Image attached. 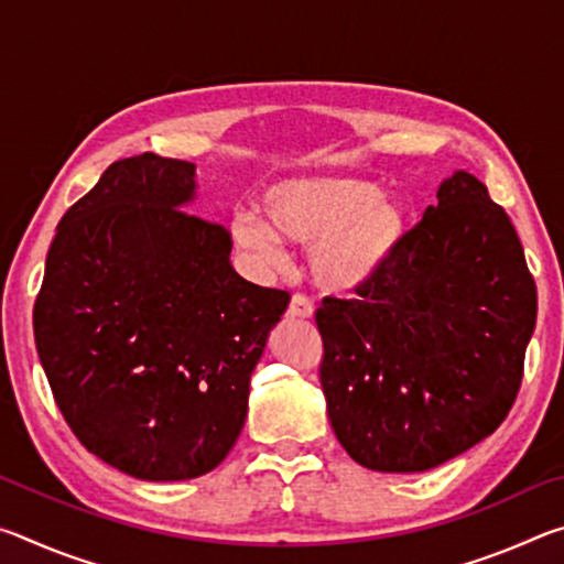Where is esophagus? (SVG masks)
Here are the masks:
<instances>
[{"label": "esophagus", "mask_w": 564, "mask_h": 564, "mask_svg": "<svg viewBox=\"0 0 564 564\" xmlns=\"http://www.w3.org/2000/svg\"><path fill=\"white\" fill-rule=\"evenodd\" d=\"M313 301L308 299V295L303 293H295L291 299V305H289V318H313Z\"/></svg>", "instance_id": "obj_1"}]
</instances>
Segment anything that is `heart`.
Listing matches in <instances>:
<instances>
[{
  "label": "heart",
  "instance_id": "b5f03b06",
  "mask_svg": "<svg viewBox=\"0 0 564 564\" xmlns=\"http://www.w3.org/2000/svg\"><path fill=\"white\" fill-rule=\"evenodd\" d=\"M263 208L269 221L251 212L234 216L236 246L271 269L285 261L283 238L311 246L313 281L330 293H352L376 281L408 226L403 202L362 178H285L265 191Z\"/></svg>",
  "mask_w": 564,
  "mask_h": 564
}]
</instances>
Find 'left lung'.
Here are the masks:
<instances>
[{"mask_svg": "<svg viewBox=\"0 0 564 564\" xmlns=\"http://www.w3.org/2000/svg\"><path fill=\"white\" fill-rule=\"evenodd\" d=\"M356 299H323L321 386L338 443L378 473H423L508 417L538 318L518 231L455 171Z\"/></svg>", "mask_w": 564, "mask_h": 564, "instance_id": "1", "label": "left lung"}]
</instances>
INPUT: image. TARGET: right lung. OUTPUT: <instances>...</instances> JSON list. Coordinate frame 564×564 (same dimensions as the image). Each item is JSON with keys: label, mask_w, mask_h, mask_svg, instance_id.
Returning <instances> with one entry per match:
<instances>
[{"label": "right lung", "mask_w": 564, "mask_h": 564, "mask_svg": "<svg viewBox=\"0 0 564 564\" xmlns=\"http://www.w3.org/2000/svg\"><path fill=\"white\" fill-rule=\"evenodd\" d=\"M196 166L113 161L56 226L34 340L79 443L139 480H191L241 433L291 293L241 279L224 224L184 212Z\"/></svg>", "instance_id": "1"}]
</instances>
